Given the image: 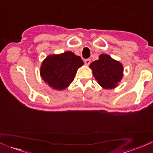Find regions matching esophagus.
<instances>
[{"label": "esophagus", "instance_id": "obj_1", "mask_svg": "<svg viewBox=\"0 0 153 153\" xmlns=\"http://www.w3.org/2000/svg\"><path fill=\"white\" fill-rule=\"evenodd\" d=\"M90 62H91V60L90 59V58H87V59L85 60V65H87V66L90 65Z\"/></svg>", "mask_w": 153, "mask_h": 153}]
</instances>
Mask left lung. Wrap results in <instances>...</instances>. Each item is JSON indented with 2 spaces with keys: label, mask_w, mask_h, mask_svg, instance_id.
Returning <instances> with one entry per match:
<instances>
[{
  "label": "left lung",
  "mask_w": 153,
  "mask_h": 153,
  "mask_svg": "<svg viewBox=\"0 0 153 153\" xmlns=\"http://www.w3.org/2000/svg\"><path fill=\"white\" fill-rule=\"evenodd\" d=\"M94 76L102 88L114 89L123 77V66L107 54L100 55L99 59L90 65Z\"/></svg>",
  "instance_id": "1"
}]
</instances>
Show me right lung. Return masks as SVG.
I'll return each mask as SVG.
<instances>
[{
	"mask_svg": "<svg viewBox=\"0 0 153 153\" xmlns=\"http://www.w3.org/2000/svg\"><path fill=\"white\" fill-rule=\"evenodd\" d=\"M83 64L81 58L70 51L50 55L42 63L40 75L51 88L62 90L73 82L77 70Z\"/></svg>",
	"mask_w": 153,
	"mask_h": 153,
	"instance_id": "right-lung-1",
	"label": "right lung"
}]
</instances>
